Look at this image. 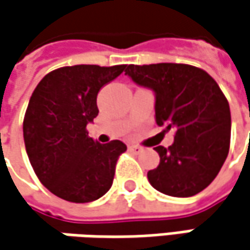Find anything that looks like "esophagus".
Returning a JSON list of instances; mask_svg holds the SVG:
<instances>
[{
  "mask_svg": "<svg viewBox=\"0 0 250 250\" xmlns=\"http://www.w3.org/2000/svg\"><path fill=\"white\" fill-rule=\"evenodd\" d=\"M128 150H130L131 153H134V154H140V153L143 151V148H141L140 146H136V144H130V146H128Z\"/></svg>",
  "mask_w": 250,
  "mask_h": 250,
  "instance_id": "esophagus-1",
  "label": "esophagus"
}]
</instances>
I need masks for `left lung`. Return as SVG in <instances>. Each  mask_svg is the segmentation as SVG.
I'll return each mask as SVG.
<instances>
[{
    "instance_id": "left-lung-1",
    "label": "left lung",
    "mask_w": 250,
    "mask_h": 250,
    "mask_svg": "<svg viewBox=\"0 0 250 250\" xmlns=\"http://www.w3.org/2000/svg\"><path fill=\"white\" fill-rule=\"evenodd\" d=\"M125 75L155 97V122L174 130V143L154 150L160 164L147 172L157 191L187 198L205 189L222 168L230 141V110L218 83L184 63L128 65Z\"/></svg>"
}]
</instances>
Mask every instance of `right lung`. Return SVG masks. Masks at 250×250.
<instances>
[{
  "mask_svg": "<svg viewBox=\"0 0 250 250\" xmlns=\"http://www.w3.org/2000/svg\"><path fill=\"white\" fill-rule=\"evenodd\" d=\"M125 65H75L56 69L38 83L23 119V141L31 166L56 197L92 202L110 189L120 140L100 144L86 131L99 114L97 93Z\"/></svg>",
  "mask_w": 250,
  "mask_h": 250,
  "instance_id": "obj_1",
  "label": "right lung"
}]
</instances>
